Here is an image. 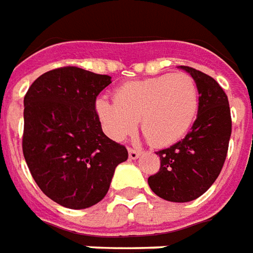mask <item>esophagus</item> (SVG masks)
Returning a JSON list of instances; mask_svg holds the SVG:
<instances>
[{
  "label": "esophagus",
  "instance_id": "obj_1",
  "mask_svg": "<svg viewBox=\"0 0 253 253\" xmlns=\"http://www.w3.org/2000/svg\"><path fill=\"white\" fill-rule=\"evenodd\" d=\"M141 155V151L136 150V149H128V157H130V160H136L138 157Z\"/></svg>",
  "mask_w": 253,
  "mask_h": 253
}]
</instances>
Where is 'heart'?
Here are the masks:
<instances>
[{"mask_svg": "<svg viewBox=\"0 0 253 253\" xmlns=\"http://www.w3.org/2000/svg\"><path fill=\"white\" fill-rule=\"evenodd\" d=\"M198 88L190 75H160L121 85L115 100L100 96L95 103L104 131L114 141L128 136L141 119L146 139L154 146L179 141L198 111Z\"/></svg>", "mask_w": 253, "mask_h": 253, "instance_id": "b5f03b06", "label": "heart"}]
</instances>
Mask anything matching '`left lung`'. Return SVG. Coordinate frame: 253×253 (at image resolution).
Returning a JSON list of instances; mask_svg holds the SVG:
<instances>
[{
    "label": "left lung",
    "instance_id": "1",
    "mask_svg": "<svg viewBox=\"0 0 253 253\" xmlns=\"http://www.w3.org/2000/svg\"><path fill=\"white\" fill-rule=\"evenodd\" d=\"M181 68L197 84V119L184 139L157 151L160 171L147 179L158 197L173 203L193 201L212 186L225 162L232 132L229 102L220 84L192 67Z\"/></svg>",
    "mask_w": 253,
    "mask_h": 253
}]
</instances>
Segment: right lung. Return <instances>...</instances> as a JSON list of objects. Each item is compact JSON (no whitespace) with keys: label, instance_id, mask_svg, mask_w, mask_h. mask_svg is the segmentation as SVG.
I'll list each match as a JSON object with an SVG mask.
<instances>
[{"label":"right lung","instance_id":"1","mask_svg":"<svg viewBox=\"0 0 253 253\" xmlns=\"http://www.w3.org/2000/svg\"><path fill=\"white\" fill-rule=\"evenodd\" d=\"M111 76L61 67L37 78L24 98L22 153L42 193L85 209L107 194L127 149L102 131L96 96Z\"/></svg>","mask_w":253,"mask_h":253}]
</instances>
